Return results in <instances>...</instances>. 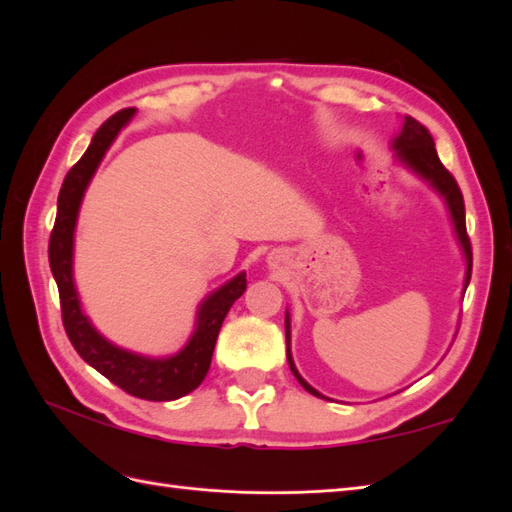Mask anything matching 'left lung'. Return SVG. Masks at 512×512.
Returning <instances> with one entry per match:
<instances>
[{
    "label": "left lung",
    "mask_w": 512,
    "mask_h": 512,
    "mask_svg": "<svg viewBox=\"0 0 512 512\" xmlns=\"http://www.w3.org/2000/svg\"><path fill=\"white\" fill-rule=\"evenodd\" d=\"M393 147L397 149V157L405 163V166H410L414 172H418L422 178H426L445 197L447 206H449V212H452V218H454V227H456L458 239H460L462 248H464V254H466L468 269H466V283L464 285H468L470 273H473V248H470V239H468V233H466L464 199H462V191L458 187L456 178L441 163L431 132H428L426 126H422L418 119H414L410 115H405L403 128H401L399 136L395 138ZM285 342H288L290 370L296 376V380L302 384L304 391H309L315 397H323V395H319L315 391L311 384H306L302 380V376L298 374L296 365L292 361V355H290V319H288V315H285Z\"/></svg>",
    "instance_id": "8db88e82"
}]
</instances>
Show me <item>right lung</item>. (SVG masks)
Returning <instances> with one entry per match:
<instances>
[{
	"mask_svg": "<svg viewBox=\"0 0 512 512\" xmlns=\"http://www.w3.org/2000/svg\"><path fill=\"white\" fill-rule=\"evenodd\" d=\"M132 115L134 109H121L111 115L96 130L88 151L67 172L58 193V212L50 233L48 258L58 285L65 332L79 357L132 397L147 401H174L195 391L206 378L222 321L233 302L245 292V275H237L201 304L197 330L191 342L170 359H149L117 349V346L102 338L90 325L88 317L81 313L71 264L77 210L102 155H105L119 130L128 124Z\"/></svg>",
	"mask_w": 512,
	"mask_h": 512,
	"instance_id": "add662e5",
	"label": "right lung"
}]
</instances>
